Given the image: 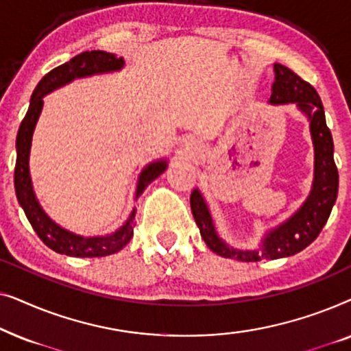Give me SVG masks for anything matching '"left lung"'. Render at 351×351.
I'll list each match as a JSON object with an SVG mask.
<instances>
[{
  "instance_id": "left-lung-1",
  "label": "left lung",
  "mask_w": 351,
  "mask_h": 351,
  "mask_svg": "<svg viewBox=\"0 0 351 351\" xmlns=\"http://www.w3.org/2000/svg\"><path fill=\"white\" fill-rule=\"evenodd\" d=\"M275 81L271 84V105L295 104L310 123L311 142L315 150L313 184L304 204L285 222L268 230L256 249H237L219 237L213 215L204 196L198 189L191 191L190 204L201 238L210 251L225 258L241 262H258L263 258L289 257L300 252L318 237L328 222L337 199L339 172L334 162V142L326 126L324 108L318 93L311 84L281 64L273 65Z\"/></svg>"
}]
</instances>
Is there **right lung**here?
<instances>
[{"label": "right lung", "mask_w": 351, "mask_h": 351, "mask_svg": "<svg viewBox=\"0 0 351 351\" xmlns=\"http://www.w3.org/2000/svg\"><path fill=\"white\" fill-rule=\"evenodd\" d=\"M124 66L123 57H117L114 54L105 51H86L75 56L70 62H65L64 65L51 70L49 73L43 76V80L33 90L30 105L25 118L22 119L21 128H19L16 138V169H14V186H16V195L19 204L22 206L28 222L32 223L38 237L47 247L52 251L65 254L71 257H105L110 254H114L126 246L131 241L134 234V223H136V208H132L131 214L126 222H124L113 233L102 234V237H83L76 234L70 230L60 227L56 223L49 215L41 208L38 201L35 190H33L32 177H30V148L32 138L35 132L36 123L40 119L43 110V97L52 90L62 88V86L71 83L78 78H88L93 75L113 73L119 71ZM167 169V160H156L148 162L138 174L136 196L138 198L143 193V190L162 174Z\"/></svg>", "instance_id": "add662e5"}]
</instances>
